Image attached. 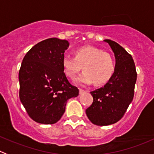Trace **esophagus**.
<instances>
[{
	"instance_id": "1",
	"label": "esophagus",
	"mask_w": 154,
	"mask_h": 154,
	"mask_svg": "<svg viewBox=\"0 0 154 154\" xmlns=\"http://www.w3.org/2000/svg\"><path fill=\"white\" fill-rule=\"evenodd\" d=\"M80 94H83V93H85L86 92V90H83V89H82V88H80Z\"/></svg>"
}]
</instances>
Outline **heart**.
Wrapping results in <instances>:
<instances>
[{
    "label": "heart",
    "mask_w": 154,
    "mask_h": 154,
    "mask_svg": "<svg viewBox=\"0 0 154 154\" xmlns=\"http://www.w3.org/2000/svg\"><path fill=\"white\" fill-rule=\"evenodd\" d=\"M63 67L65 74L72 80L82 68L85 70L77 79L78 83L90 84L94 82L96 85H101L112 77L115 64L109 53L98 48L88 45L77 48L74 51V57L64 56Z\"/></svg>",
    "instance_id": "b5f03b06"
}]
</instances>
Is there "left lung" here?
Segmentation results:
<instances>
[{"mask_svg":"<svg viewBox=\"0 0 154 154\" xmlns=\"http://www.w3.org/2000/svg\"><path fill=\"white\" fill-rule=\"evenodd\" d=\"M116 57L114 73L104 86L91 91L93 103L86 109L90 122L97 126H107L119 122L124 116L134 96L137 74L134 61L120 45L110 39Z\"/></svg>","mask_w":154,"mask_h":154,"instance_id":"8db88e82","label":"left lung"}]
</instances>
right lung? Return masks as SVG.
Wrapping results in <instances>:
<instances>
[{
    "instance_id": "add662e5",
    "label": "right lung",
    "mask_w": 154,
    "mask_h": 154,
    "mask_svg": "<svg viewBox=\"0 0 154 154\" xmlns=\"http://www.w3.org/2000/svg\"><path fill=\"white\" fill-rule=\"evenodd\" d=\"M67 40L51 38L34 45L23 59L18 74L19 97L29 117L53 125L66 111L67 100L79 90L68 82L63 67Z\"/></svg>"
}]
</instances>
